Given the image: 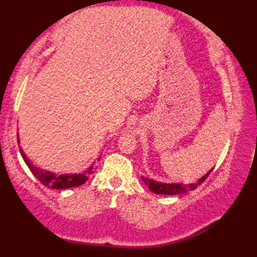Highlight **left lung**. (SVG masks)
<instances>
[{
  "label": "left lung",
  "instance_id": "8db88e82",
  "mask_svg": "<svg viewBox=\"0 0 257 257\" xmlns=\"http://www.w3.org/2000/svg\"><path fill=\"white\" fill-rule=\"evenodd\" d=\"M212 171H213V168L207 172V173L203 175V177L200 178L196 182H193V184H186V185L173 184V182H168V184L167 182H159V181L153 180V179H149L145 177H142V179H143V181L145 182V185L147 186V187H149L153 193H156V194L177 195V194H181V193H186V192H189V191H193V189H195L198 186L201 185L202 182L206 180L207 177H208Z\"/></svg>",
  "mask_w": 257,
  "mask_h": 257
}]
</instances>
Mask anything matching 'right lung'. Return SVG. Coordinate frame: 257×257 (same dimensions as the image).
<instances>
[{
	"label": "right lung",
	"mask_w": 257,
	"mask_h": 257,
	"mask_svg": "<svg viewBox=\"0 0 257 257\" xmlns=\"http://www.w3.org/2000/svg\"><path fill=\"white\" fill-rule=\"evenodd\" d=\"M17 143L20 144V138L19 133H17ZM20 152L21 156H22L24 163L27 164V166L29 167L35 177H36L38 180H40L44 186H47L49 188L52 189H66L71 187H77V186L83 185L85 182L91 174L93 173V165L85 170L82 173H71V174H57L54 173V172L42 170V168L35 166V165L31 163V160L26 156V153L23 152L22 147L20 146Z\"/></svg>",
	"instance_id": "1"
}]
</instances>
